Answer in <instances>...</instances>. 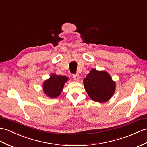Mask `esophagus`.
Here are the masks:
<instances>
[{
    "mask_svg": "<svg viewBox=\"0 0 147 147\" xmlns=\"http://www.w3.org/2000/svg\"><path fill=\"white\" fill-rule=\"evenodd\" d=\"M73 78L75 81H78L80 80V75L79 74H74L73 76Z\"/></svg>",
    "mask_w": 147,
    "mask_h": 147,
    "instance_id": "34e87169",
    "label": "esophagus"
}]
</instances>
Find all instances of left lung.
<instances>
[{"label": "left lung", "mask_w": 147, "mask_h": 147, "mask_svg": "<svg viewBox=\"0 0 147 147\" xmlns=\"http://www.w3.org/2000/svg\"><path fill=\"white\" fill-rule=\"evenodd\" d=\"M88 96L95 102H106L114 95L116 84L110 74L105 71L92 69L83 80Z\"/></svg>", "instance_id": "obj_1"}]
</instances>
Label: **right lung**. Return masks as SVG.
Wrapping results in <instances>:
<instances>
[{
	"mask_svg": "<svg viewBox=\"0 0 147 147\" xmlns=\"http://www.w3.org/2000/svg\"><path fill=\"white\" fill-rule=\"evenodd\" d=\"M69 80L66 76L52 74L50 78L43 83V91L45 95L50 98H56L63 91L65 84Z\"/></svg>",
	"mask_w": 147,
	"mask_h": 147,
	"instance_id": "1",
	"label": "right lung"
}]
</instances>
